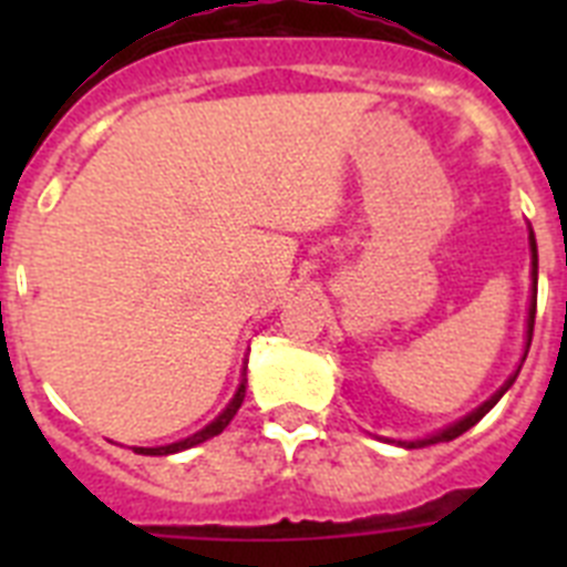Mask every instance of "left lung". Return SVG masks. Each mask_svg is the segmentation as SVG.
<instances>
[{"label": "left lung", "mask_w": 567, "mask_h": 567, "mask_svg": "<svg viewBox=\"0 0 567 567\" xmlns=\"http://www.w3.org/2000/svg\"><path fill=\"white\" fill-rule=\"evenodd\" d=\"M528 247H530V303H528V327H525V352L523 358H519V365L514 369V374H511L508 380H505L503 385H499L497 392L491 394L485 403H480L474 412H468L465 417H460L457 423L445 425V429H440V432L429 434V437L423 440H398V445H403V449H423V445H434V443H449V440L460 437V434H465L471 429V425H477L480 420L485 417V414L494 409V405L499 403V398H503L505 392H508L511 385H514V380H517L519 369H523L525 358H528V349H530V334H534V318H537V238H534V229L528 227Z\"/></svg>", "instance_id": "left-lung-1"}]
</instances>
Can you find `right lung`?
I'll use <instances>...</instances> for the list:
<instances>
[{
	"label": "right lung",
	"instance_id": "1",
	"mask_svg": "<svg viewBox=\"0 0 567 567\" xmlns=\"http://www.w3.org/2000/svg\"><path fill=\"white\" fill-rule=\"evenodd\" d=\"M244 394H247V365H244V378H240L238 389H235L233 400L227 403V409H224L218 417L213 420V423H207L202 429V432L189 434V437L178 440V443H169V445H155V449H135L138 454H150V457H167V454H178V452H187V449H193V445L204 443V440L215 437V434H221L224 429L229 425V420L235 417V412L240 409V403H244Z\"/></svg>",
	"mask_w": 567,
	"mask_h": 567
}]
</instances>
